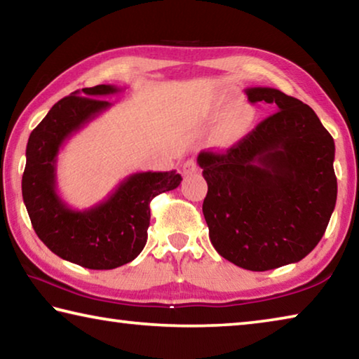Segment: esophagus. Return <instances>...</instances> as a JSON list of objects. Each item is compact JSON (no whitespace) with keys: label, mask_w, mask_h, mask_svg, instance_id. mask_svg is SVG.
<instances>
[{"label":"esophagus","mask_w":359,"mask_h":359,"mask_svg":"<svg viewBox=\"0 0 359 359\" xmlns=\"http://www.w3.org/2000/svg\"><path fill=\"white\" fill-rule=\"evenodd\" d=\"M194 172H198L196 161H194V160L185 161V163H184V174L188 175V174H194Z\"/></svg>","instance_id":"34e87169"}]
</instances>
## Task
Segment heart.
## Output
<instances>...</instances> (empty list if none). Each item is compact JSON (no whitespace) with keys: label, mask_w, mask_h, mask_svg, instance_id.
Listing matches in <instances>:
<instances>
[{"label":"heart","mask_w":359,"mask_h":359,"mask_svg":"<svg viewBox=\"0 0 359 359\" xmlns=\"http://www.w3.org/2000/svg\"><path fill=\"white\" fill-rule=\"evenodd\" d=\"M222 117L223 120L217 130V141L222 145H229L239 141L250 130L255 112L250 106L238 104V98L234 96L222 95L209 106L205 118L215 121Z\"/></svg>","instance_id":"heart-1"}]
</instances>
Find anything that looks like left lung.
<instances>
[{
    "instance_id": "8db88e82",
    "label": "left lung",
    "mask_w": 359,
    "mask_h": 359,
    "mask_svg": "<svg viewBox=\"0 0 359 359\" xmlns=\"http://www.w3.org/2000/svg\"><path fill=\"white\" fill-rule=\"evenodd\" d=\"M276 114L226 151H201L203 214L224 259L248 271L297 263L323 238L337 198L334 139L312 107L269 87L247 88Z\"/></svg>"
}]
</instances>
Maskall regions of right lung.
Listing matches in <instances>:
<instances>
[{
	"instance_id": "1",
	"label": "right lung",
	"mask_w": 359,
	"mask_h": 359,
	"mask_svg": "<svg viewBox=\"0 0 359 359\" xmlns=\"http://www.w3.org/2000/svg\"><path fill=\"white\" fill-rule=\"evenodd\" d=\"M120 88L96 85L60 100L29 135L22 177L23 203L38 234L60 258L87 269H115L147 242L151 199L180 185V174L136 172L93 208H69L57 191V156L68 139L112 104L102 96Z\"/></svg>"
}]
</instances>
